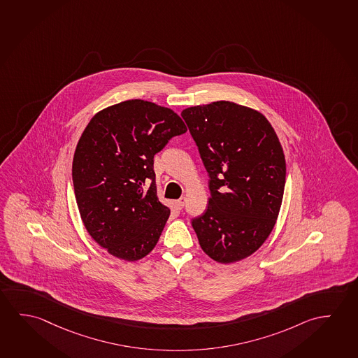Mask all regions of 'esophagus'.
<instances>
[{
    "instance_id": "obj_1",
    "label": "esophagus",
    "mask_w": 358,
    "mask_h": 358,
    "mask_svg": "<svg viewBox=\"0 0 358 358\" xmlns=\"http://www.w3.org/2000/svg\"><path fill=\"white\" fill-rule=\"evenodd\" d=\"M176 205L178 209H182L185 205V198H180L179 200H176Z\"/></svg>"
}]
</instances>
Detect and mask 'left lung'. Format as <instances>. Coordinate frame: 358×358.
Here are the masks:
<instances>
[{
  "label": "left lung",
  "instance_id": "obj_1",
  "mask_svg": "<svg viewBox=\"0 0 358 358\" xmlns=\"http://www.w3.org/2000/svg\"><path fill=\"white\" fill-rule=\"evenodd\" d=\"M209 173L208 209L192 220L205 254L222 264L259 249L276 224L286 162L273 125L255 109L229 101L184 109Z\"/></svg>",
  "mask_w": 358,
  "mask_h": 358
}]
</instances>
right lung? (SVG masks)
I'll use <instances>...</instances> for the list:
<instances>
[{
  "mask_svg": "<svg viewBox=\"0 0 358 358\" xmlns=\"http://www.w3.org/2000/svg\"><path fill=\"white\" fill-rule=\"evenodd\" d=\"M187 131L174 110L142 99L102 109L85 127L72 164L76 201L110 255L136 262L158 243L171 209L157 196L154 155Z\"/></svg>",
  "mask_w": 358,
  "mask_h": 358,
  "instance_id": "right-lung-1",
  "label": "right lung"
}]
</instances>
